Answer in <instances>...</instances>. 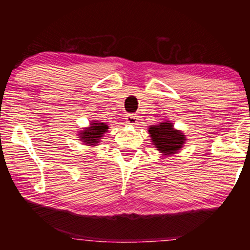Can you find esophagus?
Wrapping results in <instances>:
<instances>
[{
  "mask_svg": "<svg viewBox=\"0 0 250 250\" xmlns=\"http://www.w3.org/2000/svg\"><path fill=\"white\" fill-rule=\"evenodd\" d=\"M138 116H136L135 114H128L127 116H126V121H127L128 124L131 125H136L138 124Z\"/></svg>",
  "mask_w": 250,
  "mask_h": 250,
  "instance_id": "esophagus-1",
  "label": "esophagus"
}]
</instances>
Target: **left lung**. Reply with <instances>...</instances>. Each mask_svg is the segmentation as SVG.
Instances as JSON below:
<instances>
[{
  "label": "left lung",
  "instance_id": "obj_1",
  "mask_svg": "<svg viewBox=\"0 0 250 250\" xmlns=\"http://www.w3.org/2000/svg\"><path fill=\"white\" fill-rule=\"evenodd\" d=\"M149 132L156 148L165 155H172L182 148L186 140L182 133L173 129V124L170 123H160L159 125L150 126Z\"/></svg>",
  "mask_w": 250,
  "mask_h": 250
}]
</instances>
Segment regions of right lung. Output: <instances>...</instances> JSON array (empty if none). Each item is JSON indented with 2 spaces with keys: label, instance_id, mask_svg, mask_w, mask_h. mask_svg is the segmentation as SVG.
Listing matches in <instances>:
<instances>
[{
  "label": "right lung",
  "instance_id": "1",
  "mask_svg": "<svg viewBox=\"0 0 250 250\" xmlns=\"http://www.w3.org/2000/svg\"><path fill=\"white\" fill-rule=\"evenodd\" d=\"M91 128L82 132L81 139L87 145L94 146V143L99 142V139H101V135L108 129V126L104 123H93L91 124Z\"/></svg>",
  "mask_w": 250,
  "mask_h": 250
}]
</instances>
